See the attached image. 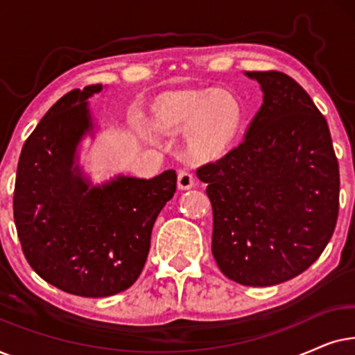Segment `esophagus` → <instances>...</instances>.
<instances>
[{
    "instance_id": "obj_1",
    "label": "esophagus",
    "mask_w": 355,
    "mask_h": 355,
    "mask_svg": "<svg viewBox=\"0 0 355 355\" xmlns=\"http://www.w3.org/2000/svg\"><path fill=\"white\" fill-rule=\"evenodd\" d=\"M178 186L181 191H189L196 186V176L189 171H181L178 176Z\"/></svg>"
}]
</instances>
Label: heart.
Instances as JSON below:
<instances>
[{
	"label": "heart",
	"mask_w": 355,
	"mask_h": 355,
	"mask_svg": "<svg viewBox=\"0 0 355 355\" xmlns=\"http://www.w3.org/2000/svg\"><path fill=\"white\" fill-rule=\"evenodd\" d=\"M242 111L234 96L221 92H184L164 96L153 108L159 130L187 129V144L198 155L225 150L241 125Z\"/></svg>",
	"instance_id": "obj_1"
}]
</instances>
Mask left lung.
Instances as JSON below:
<instances>
[{"label":"left lung","instance_id":"obj_1","mask_svg":"<svg viewBox=\"0 0 355 355\" xmlns=\"http://www.w3.org/2000/svg\"><path fill=\"white\" fill-rule=\"evenodd\" d=\"M247 76L263 105L245 137L197 176L211 202L218 268L239 284L273 286L307 270L331 239L339 166L327 119L293 77Z\"/></svg>","mask_w":355,"mask_h":355}]
</instances>
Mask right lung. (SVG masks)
<instances>
[{
	"instance_id": "1",
	"label": "right lung",
	"mask_w": 355,
	"mask_h": 355,
	"mask_svg": "<svg viewBox=\"0 0 355 355\" xmlns=\"http://www.w3.org/2000/svg\"><path fill=\"white\" fill-rule=\"evenodd\" d=\"M89 85L61 96L19 157L14 223L33 271L58 289L82 297H108L130 288L142 273L158 213L176 192L174 169L153 179L118 178L90 187L72 169L87 130Z\"/></svg>"
}]
</instances>
